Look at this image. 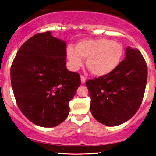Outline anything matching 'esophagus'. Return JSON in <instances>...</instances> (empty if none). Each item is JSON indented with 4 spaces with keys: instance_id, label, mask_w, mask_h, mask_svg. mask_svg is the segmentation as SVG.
Wrapping results in <instances>:
<instances>
[{
    "instance_id": "esophagus-1",
    "label": "esophagus",
    "mask_w": 156,
    "mask_h": 156,
    "mask_svg": "<svg viewBox=\"0 0 156 156\" xmlns=\"http://www.w3.org/2000/svg\"><path fill=\"white\" fill-rule=\"evenodd\" d=\"M80 79H81V83H86V77L84 76H80Z\"/></svg>"
}]
</instances>
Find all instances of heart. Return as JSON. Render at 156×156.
I'll return each instance as SVG.
<instances>
[{
    "label": "heart",
    "mask_w": 156,
    "mask_h": 156,
    "mask_svg": "<svg viewBox=\"0 0 156 156\" xmlns=\"http://www.w3.org/2000/svg\"><path fill=\"white\" fill-rule=\"evenodd\" d=\"M66 54L71 69L78 70L83 65V58H86V67L91 74L104 76L119 66L123 55V46L106 38L83 40L77 43L76 49L68 46Z\"/></svg>",
    "instance_id": "heart-1"
}]
</instances>
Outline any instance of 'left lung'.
Returning <instances> with one entry per match:
<instances>
[{"label": "left lung", "mask_w": 156, "mask_h": 156, "mask_svg": "<svg viewBox=\"0 0 156 156\" xmlns=\"http://www.w3.org/2000/svg\"><path fill=\"white\" fill-rule=\"evenodd\" d=\"M147 82V66L140 52L128 46L126 58L109 74L86 82L90 110L107 126L126 122L139 109Z\"/></svg>", "instance_id": "1"}]
</instances>
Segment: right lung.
Masks as SVG:
<instances>
[{
  "mask_svg": "<svg viewBox=\"0 0 156 156\" xmlns=\"http://www.w3.org/2000/svg\"><path fill=\"white\" fill-rule=\"evenodd\" d=\"M66 43L50 31L23 43L12 62L11 84L19 110L34 124L52 128L65 121L80 76L66 67Z\"/></svg>",
  "mask_w": 156,
  "mask_h": 156,
  "instance_id": "right-lung-1",
  "label": "right lung"
}]
</instances>
